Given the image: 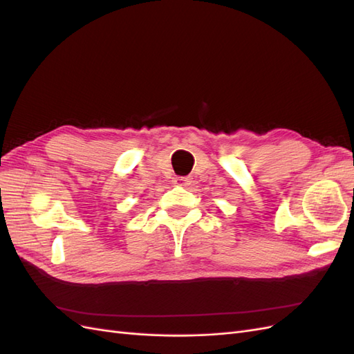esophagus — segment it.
Returning a JSON list of instances; mask_svg holds the SVG:
<instances>
[{"label":"esophagus","instance_id":"1","mask_svg":"<svg viewBox=\"0 0 354 354\" xmlns=\"http://www.w3.org/2000/svg\"><path fill=\"white\" fill-rule=\"evenodd\" d=\"M190 181H192V178L189 176H178V177L173 178V183L176 186H189Z\"/></svg>","mask_w":354,"mask_h":354}]
</instances>
